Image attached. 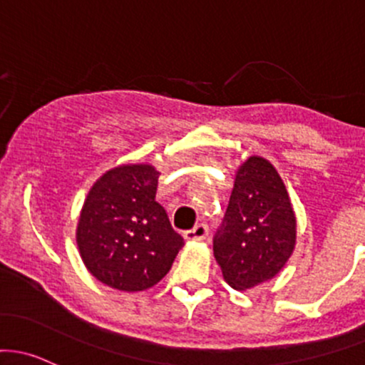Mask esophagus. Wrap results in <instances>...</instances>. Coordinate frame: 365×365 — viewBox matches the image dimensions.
<instances>
[{
  "label": "esophagus",
  "mask_w": 365,
  "mask_h": 365,
  "mask_svg": "<svg viewBox=\"0 0 365 365\" xmlns=\"http://www.w3.org/2000/svg\"><path fill=\"white\" fill-rule=\"evenodd\" d=\"M207 235V227L204 225V223H199V225H195L192 230H187L185 234H183V239L185 241H202V239H206Z\"/></svg>",
  "instance_id": "esophagus-1"
}]
</instances>
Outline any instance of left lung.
I'll list each match as a JSON object with an SVG mask.
<instances>
[{
	"label": "left lung",
	"instance_id": "left-lung-1",
	"mask_svg": "<svg viewBox=\"0 0 365 365\" xmlns=\"http://www.w3.org/2000/svg\"><path fill=\"white\" fill-rule=\"evenodd\" d=\"M296 246V215L274 164L250 155L235 170L225 223L213 242L225 282L247 291L274 279Z\"/></svg>",
	"mask_w": 365,
	"mask_h": 365
}]
</instances>
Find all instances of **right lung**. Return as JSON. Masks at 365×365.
Returning <instances> with one entry per match:
<instances>
[{
  "instance_id": "1",
  "label": "right lung",
  "mask_w": 365,
  "mask_h": 365,
  "mask_svg": "<svg viewBox=\"0 0 365 365\" xmlns=\"http://www.w3.org/2000/svg\"><path fill=\"white\" fill-rule=\"evenodd\" d=\"M159 171L152 164H119L88 190L76 244L86 270L112 289L137 293L155 286L183 247L155 201Z\"/></svg>"
}]
</instances>
